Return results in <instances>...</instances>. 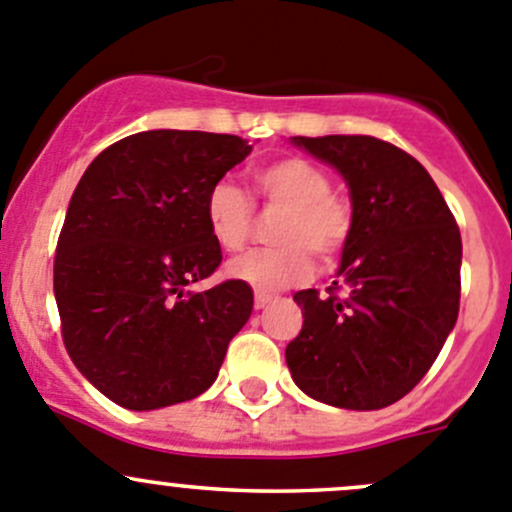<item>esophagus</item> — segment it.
I'll return each instance as SVG.
<instances>
[{"label": "esophagus", "instance_id": "1", "mask_svg": "<svg viewBox=\"0 0 512 512\" xmlns=\"http://www.w3.org/2000/svg\"><path fill=\"white\" fill-rule=\"evenodd\" d=\"M271 301H273V296H268V293H261V291H258V293H256V298H254L256 308L268 306V303H271Z\"/></svg>", "mask_w": 512, "mask_h": 512}]
</instances>
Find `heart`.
I'll use <instances>...</instances> for the list:
<instances>
[{
  "label": "heart",
  "mask_w": 512,
  "mask_h": 512,
  "mask_svg": "<svg viewBox=\"0 0 512 512\" xmlns=\"http://www.w3.org/2000/svg\"><path fill=\"white\" fill-rule=\"evenodd\" d=\"M258 199L283 209L278 216L273 249H256L234 258L226 276L256 291H281L313 273V256L333 258L351 231V211L341 196L331 194V179L321 166L298 156L268 161L251 171ZM209 234L224 251L246 244L254 221L249 194L231 179H219L204 201Z\"/></svg>",
  "instance_id": "heart-1"
}]
</instances>
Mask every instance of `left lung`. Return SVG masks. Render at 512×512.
Segmentation results:
<instances>
[{"label": "left lung", "instance_id": "8db88e82", "mask_svg": "<svg viewBox=\"0 0 512 512\" xmlns=\"http://www.w3.org/2000/svg\"><path fill=\"white\" fill-rule=\"evenodd\" d=\"M291 144L343 176L353 211L331 293L293 296L303 328L286 346L288 371L313 401L378 411L416 388L458 321V224L428 171L388 141L333 134Z\"/></svg>", "mask_w": 512, "mask_h": 512}]
</instances>
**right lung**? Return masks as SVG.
I'll return each instance as SVG.
<instances>
[{
    "label": "right lung",
    "mask_w": 512,
    "mask_h": 512,
    "mask_svg": "<svg viewBox=\"0 0 512 512\" xmlns=\"http://www.w3.org/2000/svg\"><path fill=\"white\" fill-rule=\"evenodd\" d=\"M251 149L231 134L141 131L101 151L74 189L54 298L74 366L116 406L156 411L201 396L249 321L246 283L186 286L219 268L204 201Z\"/></svg>",
    "instance_id": "obj_1"
}]
</instances>
